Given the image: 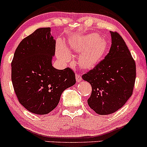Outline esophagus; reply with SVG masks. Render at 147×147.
Wrapping results in <instances>:
<instances>
[{"mask_svg":"<svg viewBox=\"0 0 147 147\" xmlns=\"http://www.w3.org/2000/svg\"><path fill=\"white\" fill-rule=\"evenodd\" d=\"M76 80L77 82H80L82 80L81 75H80V74H76Z\"/></svg>","mask_w":147,"mask_h":147,"instance_id":"obj_1","label":"esophagus"}]
</instances>
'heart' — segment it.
<instances>
[{
	"mask_svg": "<svg viewBox=\"0 0 147 147\" xmlns=\"http://www.w3.org/2000/svg\"><path fill=\"white\" fill-rule=\"evenodd\" d=\"M107 47V40L97 33L80 37L69 42L70 51L80 52L78 58L79 65L84 69L92 68L97 65L104 56ZM58 53L63 61L70 60V53L61 43L58 46Z\"/></svg>",
	"mask_w": 147,
	"mask_h": 147,
	"instance_id": "b5f03b06",
	"label": "heart"
}]
</instances>
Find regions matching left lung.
<instances>
[{"label": "left lung", "mask_w": 147, "mask_h": 147, "mask_svg": "<svg viewBox=\"0 0 147 147\" xmlns=\"http://www.w3.org/2000/svg\"><path fill=\"white\" fill-rule=\"evenodd\" d=\"M112 45L107 55L92 70L82 75L91 84L89 107L100 115L121 108L133 93L136 65L128 47L117 32L110 31Z\"/></svg>", "instance_id": "1"}]
</instances>
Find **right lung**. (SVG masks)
Here are the masks:
<instances>
[{
  "mask_svg": "<svg viewBox=\"0 0 147 147\" xmlns=\"http://www.w3.org/2000/svg\"><path fill=\"white\" fill-rule=\"evenodd\" d=\"M50 32V28H40L22 40L11 63L19 102L29 112L41 115L55 109L64 90L76 83L70 67L57 70L52 66L56 40Z\"/></svg>",
  "mask_w": 147,
  "mask_h": 147,
  "instance_id": "add662e5",
  "label": "right lung"
}]
</instances>
